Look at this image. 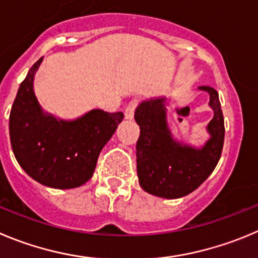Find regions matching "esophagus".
I'll return each instance as SVG.
<instances>
[{
    "instance_id": "obj_1",
    "label": "esophagus",
    "mask_w": 258,
    "mask_h": 258,
    "mask_svg": "<svg viewBox=\"0 0 258 258\" xmlns=\"http://www.w3.org/2000/svg\"><path fill=\"white\" fill-rule=\"evenodd\" d=\"M136 107H137V100H132V102L128 103V105L124 108V118H126V119H132V118H134Z\"/></svg>"
}]
</instances>
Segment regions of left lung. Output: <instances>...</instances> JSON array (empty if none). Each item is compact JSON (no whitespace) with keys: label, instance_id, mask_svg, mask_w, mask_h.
I'll list each match as a JSON object with an SVG mask.
<instances>
[{"label":"left lung","instance_id":"obj_1","mask_svg":"<svg viewBox=\"0 0 258 258\" xmlns=\"http://www.w3.org/2000/svg\"><path fill=\"white\" fill-rule=\"evenodd\" d=\"M210 95L214 117L206 131L210 139L201 148L173 139L167 121L165 96L143 100L135 110L140 126L136 144L137 177L141 188L163 199H179L201 186L213 173L224 145V117L219 94L211 86H200Z\"/></svg>","mask_w":258,"mask_h":258}]
</instances>
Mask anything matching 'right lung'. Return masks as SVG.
Masks as SVG:
<instances>
[{
    "label": "right lung",
    "mask_w": 258,
    "mask_h": 258,
    "mask_svg": "<svg viewBox=\"0 0 258 258\" xmlns=\"http://www.w3.org/2000/svg\"><path fill=\"white\" fill-rule=\"evenodd\" d=\"M42 61L29 70L10 113L14 155L26 174L43 186L80 187L93 177L98 156L123 113L93 109L72 121L45 113L34 93V76Z\"/></svg>",
    "instance_id": "1"
}]
</instances>
